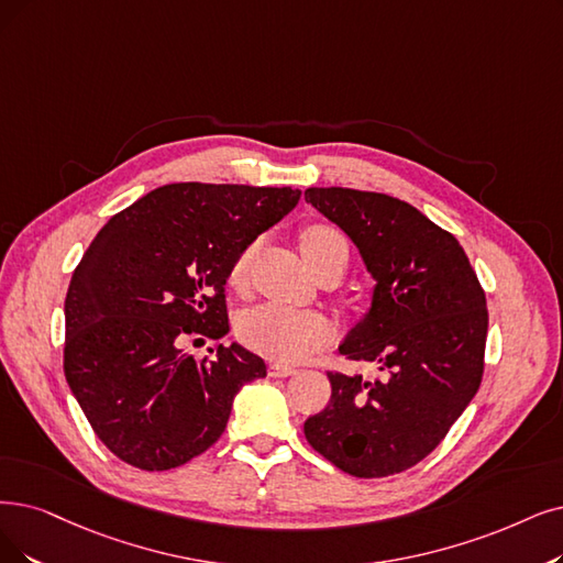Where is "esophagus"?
<instances>
[{
	"label": "esophagus",
	"instance_id": "34e87169",
	"mask_svg": "<svg viewBox=\"0 0 563 563\" xmlns=\"http://www.w3.org/2000/svg\"><path fill=\"white\" fill-rule=\"evenodd\" d=\"M290 374H296L294 365L279 363V360H275V363H269V376H290Z\"/></svg>",
	"mask_w": 563,
	"mask_h": 563
}]
</instances>
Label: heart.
<instances>
[{"instance_id": "heart-1", "label": "heart", "mask_w": 563, "mask_h": 563, "mask_svg": "<svg viewBox=\"0 0 563 563\" xmlns=\"http://www.w3.org/2000/svg\"><path fill=\"white\" fill-rule=\"evenodd\" d=\"M300 250L309 267L317 273L330 263H349L346 238L328 223H309L300 231ZM254 246L233 258L229 267V286L242 288L250 275ZM332 334V325L321 311L294 309L284 305H261L244 313L240 321V336L246 346L279 360H300L313 349L323 346Z\"/></svg>"}]
</instances>
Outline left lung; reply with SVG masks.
<instances>
[{"label":"left lung","instance_id":"8db88e82","mask_svg":"<svg viewBox=\"0 0 563 563\" xmlns=\"http://www.w3.org/2000/svg\"><path fill=\"white\" fill-rule=\"evenodd\" d=\"M305 200L353 240L376 282L340 353L384 372H328L330 401L305 437L344 474L393 476L430 455L481 388L485 290L455 235L404 200L344 187H311Z\"/></svg>","mask_w":563,"mask_h":563}]
</instances>
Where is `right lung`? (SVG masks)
<instances>
[{
	"label": "right lung",
	"instance_id": "obj_1",
	"mask_svg": "<svg viewBox=\"0 0 563 563\" xmlns=\"http://www.w3.org/2000/svg\"><path fill=\"white\" fill-rule=\"evenodd\" d=\"M298 200L290 187L166 185L87 246L64 300V374L112 455L166 471L227 430L238 390L265 376L263 357L219 344L198 363L183 342L229 332L233 258Z\"/></svg>",
	"mask_w": 563,
	"mask_h": 563
}]
</instances>
